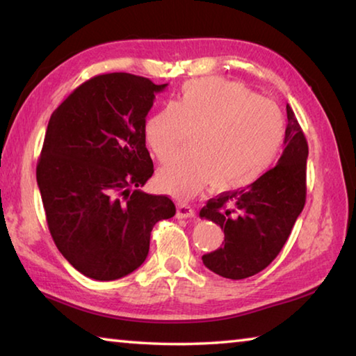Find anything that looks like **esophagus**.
I'll return each mask as SVG.
<instances>
[{
  "mask_svg": "<svg viewBox=\"0 0 356 356\" xmlns=\"http://www.w3.org/2000/svg\"><path fill=\"white\" fill-rule=\"evenodd\" d=\"M177 218H193L195 216V210L186 204H177Z\"/></svg>",
  "mask_w": 356,
  "mask_h": 356,
  "instance_id": "obj_1",
  "label": "esophagus"
}]
</instances>
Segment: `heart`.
<instances>
[{
    "label": "heart",
    "instance_id": "1",
    "mask_svg": "<svg viewBox=\"0 0 356 356\" xmlns=\"http://www.w3.org/2000/svg\"><path fill=\"white\" fill-rule=\"evenodd\" d=\"M188 134L191 152L176 156L159 174L161 186L182 200L210 184L216 191L254 184L278 155L286 122L273 102L240 83L210 76L186 83L177 100L144 127L147 146L163 163Z\"/></svg>",
    "mask_w": 356,
    "mask_h": 356
}]
</instances>
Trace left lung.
<instances>
[{
	"label": "left lung",
	"mask_w": 356,
	"mask_h": 356,
	"mask_svg": "<svg viewBox=\"0 0 356 356\" xmlns=\"http://www.w3.org/2000/svg\"><path fill=\"white\" fill-rule=\"evenodd\" d=\"M286 110V147L276 166L242 190L209 200L200 212L225 231V245L202 256L222 278H250L268 267L305 207L308 143L292 108Z\"/></svg>",
	"instance_id": "1"
}]
</instances>
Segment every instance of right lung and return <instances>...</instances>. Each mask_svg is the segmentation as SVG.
Listing matches in <instances>:
<instances>
[{
    "instance_id": "right-lung-1",
    "label": "right lung",
    "mask_w": 356,
    "mask_h": 356,
    "mask_svg": "<svg viewBox=\"0 0 356 356\" xmlns=\"http://www.w3.org/2000/svg\"><path fill=\"white\" fill-rule=\"evenodd\" d=\"M168 84L114 72L80 84L48 122L38 161L47 225L88 278L113 281L146 261L155 222L176 215L168 196L140 190L154 174L146 116Z\"/></svg>"
}]
</instances>
